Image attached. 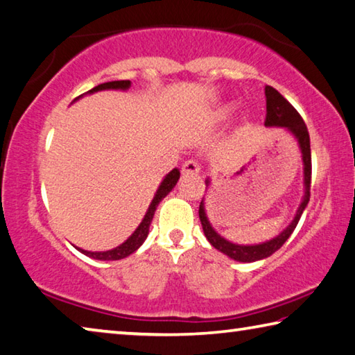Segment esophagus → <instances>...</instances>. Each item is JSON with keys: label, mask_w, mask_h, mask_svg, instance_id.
Wrapping results in <instances>:
<instances>
[{"label": "esophagus", "mask_w": 355, "mask_h": 355, "mask_svg": "<svg viewBox=\"0 0 355 355\" xmlns=\"http://www.w3.org/2000/svg\"><path fill=\"white\" fill-rule=\"evenodd\" d=\"M182 173L184 174H198L200 173V165H198L195 160H187L182 165Z\"/></svg>", "instance_id": "34e87169"}]
</instances>
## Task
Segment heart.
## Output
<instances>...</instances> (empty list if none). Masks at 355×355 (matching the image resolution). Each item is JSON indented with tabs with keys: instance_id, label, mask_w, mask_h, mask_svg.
Returning <instances> with one entry per match:
<instances>
[{
	"instance_id": "heart-1",
	"label": "heart",
	"mask_w": 355,
	"mask_h": 355,
	"mask_svg": "<svg viewBox=\"0 0 355 355\" xmlns=\"http://www.w3.org/2000/svg\"><path fill=\"white\" fill-rule=\"evenodd\" d=\"M237 109V104L235 103H226V104H221L216 107L215 110L210 112L209 115V121L212 124H223L225 121H227L229 118L232 116V114Z\"/></svg>"
}]
</instances>
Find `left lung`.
Returning <instances> with one entry per match:
<instances>
[{"label":"left lung","mask_w":355,"mask_h":355,"mask_svg":"<svg viewBox=\"0 0 355 355\" xmlns=\"http://www.w3.org/2000/svg\"><path fill=\"white\" fill-rule=\"evenodd\" d=\"M265 96H266V128H284L290 135H293V139L297 141L301 151V159L304 165V195L300 207L296 210L295 218L291 220L290 225L284 229V231L272 237L271 240L262 241V243L256 245H239L234 241L226 240L223 235L215 231L214 226L210 225L206 212V204H204V198L200 204V220L202 225V231L209 243L212 245L215 250L226 254L227 257L237 262H257L270 257L271 254H275L279 248H281L288 237L293 234L295 227L297 226L301 215L306 210L309 200H310V178H312V157H310V137L306 123L297 114L296 109L291 105L287 99H285L281 93L276 89H272L271 85L265 87ZM210 185V178L206 179V191Z\"/></svg>","instance_id":"8db88e82"}]
</instances>
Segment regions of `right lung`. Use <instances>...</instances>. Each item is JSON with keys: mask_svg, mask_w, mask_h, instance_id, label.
<instances>
[{"mask_svg": "<svg viewBox=\"0 0 355 355\" xmlns=\"http://www.w3.org/2000/svg\"><path fill=\"white\" fill-rule=\"evenodd\" d=\"M129 87H130V80H112V83H104V84L93 87V89L87 93H90L92 95V93H96L101 90H123L124 92V90H128ZM79 98L80 96H78L76 99H79ZM76 99H74V101H76ZM179 176H181V173H179L178 168H173V170L168 173L164 179H162L159 189L155 190V195L153 198L151 204H149V207L146 210L145 216H143V220L139 225V227H137L135 231L129 235V239L126 241H123L120 246H116V248H114V250H109V251H85V250H80V248H76V250L95 260H120V259L128 257L132 252H135L148 237L149 226H151L153 216H154L155 209H157V206H159V202L164 200V198L170 193L174 187H176Z\"/></svg>", "mask_w": 355, "mask_h": 355, "instance_id": "obj_1", "label": "right lung"}]
</instances>
